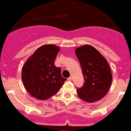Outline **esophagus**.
<instances>
[{"label": "esophagus", "instance_id": "34e87169", "mask_svg": "<svg viewBox=\"0 0 131 131\" xmlns=\"http://www.w3.org/2000/svg\"><path fill=\"white\" fill-rule=\"evenodd\" d=\"M68 81H71V80H72V77H70L69 78H68Z\"/></svg>", "mask_w": 131, "mask_h": 131}]
</instances>
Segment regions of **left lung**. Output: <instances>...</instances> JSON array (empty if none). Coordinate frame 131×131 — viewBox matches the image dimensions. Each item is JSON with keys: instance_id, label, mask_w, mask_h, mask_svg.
I'll return each instance as SVG.
<instances>
[{"instance_id": "1", "label": "left lung", "mask_w": 131, "mask_h": 131, "mask_svg": "<svg viewBox=\"0 0 131 131\" xmlns=\"http://www.w3.org/2000/svg\"><path fill=\"white\" fill-rule=\"evenodd\" d=\"M75 54L85 79L83 86L77 89L78 96L86 102L98 101L105 97L112 83V75L109 64L105 58L91 45L77 48Z\"/></svg>"}]
</instances>
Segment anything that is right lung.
I'll return each instance as SVG.
<instances>
[{"instance_id":"right-lung-1","label":"right lung","mask_w":131,"mask_h":131,"mask_svg":"<svg viewBox=\"0 0 131 131\" xmlns=\"http://www.w3.org/2000/svg\"><path fill=\"white\" fill-rule=\"evenodd\" d=\"M60 50L54 45L38 48L26 60L22 68V80L28 93L35 99L45 100L56 94L67 79L61 68L54 65Z\"/></svg>"}]
</instances>
